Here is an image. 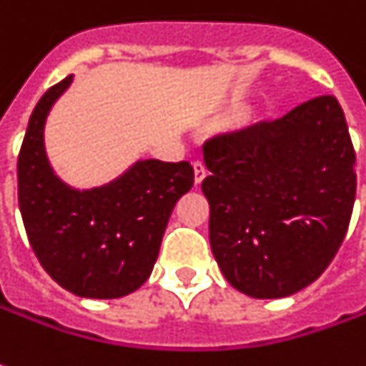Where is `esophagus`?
Here are the masks:
<instances>
[{
    "instance_id": "1",
    "label": "esophagus",
    "mask_w": 366,
    "mask_h": 366,
    "mask_svg": "<svg viewBox=\"0 0 366 366\" xmlns=\"http://www.w3.org/2000/svg\"><path fill=\"white\" fill-rule=\"evenodd\" d=\"M193 171H195V185H201V181L207 175V169L203 165V161H195L193 163Z\"/></svg>"
}]
</instances>
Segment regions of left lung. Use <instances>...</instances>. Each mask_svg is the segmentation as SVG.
Wrapping results in <instances>:
<instances>
[{"label":"left lung","instance_id":"1","mask_svg":"<svg viewBox=\"0 0 366 366\" xmlns=\"http://www.w3.org/2000/svg\"><path fill=\"white\" fill-rule=\"evenodd\" d=\"M209 244L225 280L252 298H286L335 257L357 193L355 149L335 97H318L278 120L213 137Z\"/></svg>","mask_w":366,"mask_h":366}]
</instances>
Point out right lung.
I'll list each match as a JSON object with an SVG mask.
<instances>
[{"instance_id":"right-lung-1","label":"right lung","mask_w":366,"mask_h":366,"mask_svg":"<svg viewBox=\"0 0 366 366\" xmlns=\"http://www.w3.org/2000/svg\"><path fill=\"white\" fill-rule=\"evenodd\" d=\"M66 76L40 98L17 157V199L41 268L80 298H122L153 272L173 207L193 187L187 161L139 159L104 185L76 189L56 175L44 129Z\"/></svg>"}]
</instances>
